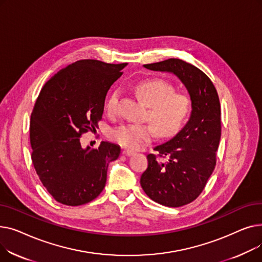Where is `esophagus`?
Listing matches in <instances>:
<instances>
[{
	"label": "esophagus",
	"mask_w": 262,
	"mask_h": 262,
	"mask_svg": "<svg viewBox=\"0 0 262 262\" xmlns=\"http://www.w3.org/2000/svg\"><path fill=\"white\" fill-rule=\"evenodd\" d=\"M122 153H123V155H125V156H133L135 154L134 150H130V149H124Z\"/></svg>",
	"instance_id": "obj_1"
}]
</instances>
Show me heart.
Here are the masks:
<instances>
[{
	"label": "heart",
	"mask_w": 262,
	"mask_h": 262,
	"mask_svg": "<svg viewBox=\"0 0 262 262\" xmlns=\"http://www.w3.org/2000/svg\"><path fill=\"white\" fill-rule=\"evenodd\" d=\"M136 94L148 106L147 118L154 122L124 124L110 132V138L120 145L137 149L148 143L158 133L169 137L180 130L187 120L190 109V98L182 92H174L170 82L152 78L138 82L135 86ZM118 92L115 91L107 101V112H117Z\"/></svg>",
	"instance_id": "obj_1"
}]
</instances>
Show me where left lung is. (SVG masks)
<instances>
[{"label": "left lung", "mask_w": 262, "mask_h": 262, "mask_svg": "<svg viewBox=\"0 0 262 262\" xmlns=\"http://www.w3.org/2000/svg\"><path fill=\"white\" fill-rule=\"evenodd\" d=\"M143 67L174 74L190 95L191 113L185 126L170 140L154 147L160 157L168 159L160 161L148 154L147 169L140 178L150 200L168 207H181L201 194L214 170L221 138L217 92L207 75L182 59L171 58Z\"/></svg>", "instance_id": "obj_1"}]
</instances>
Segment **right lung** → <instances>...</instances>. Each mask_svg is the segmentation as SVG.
Segmentation results:
<instances>
[{
	"label": "right lung",
	"mask_w": 262,
	"mask_h": 262,
	"mask_svg": "<svg viewBox=\"0 0 262 262\" xmlns=\"http://www.w3.org/2000/svg\"><path fill=\"white\" fill-rule=\"evenodd\" d=\"M127 63L78 60L58 71L41 89L30 123L32 160L41 183L57 202L84 205L103 191L118 144L102 141L82 148L80 136L98 127L106 94Z\"/></svg>",
	"instance_id": "right-lung-1"
}]
</instances>
